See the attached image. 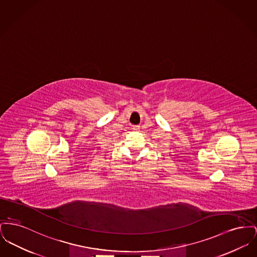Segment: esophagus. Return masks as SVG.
<instances>
[{
  "label": "esophagus",
  "instance_id": "34e87169",
  "mask_svg": "<svg viewBox=\"0 0 257 257\" xmlns=\"http://www.w3.org/2000/svg\"><path fill=\"white\" fill-rule=\"evenodd\" d=\"M135 132H139L140 131V126H133V128H132Z\"/></svg>",
  "mask_w": 257,
  "mask_h": 257
}]
</instances>
